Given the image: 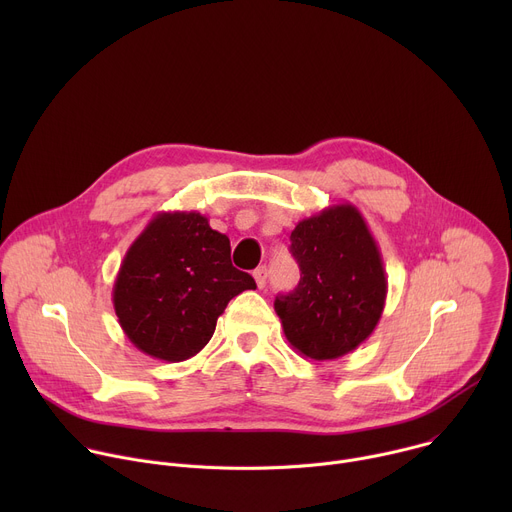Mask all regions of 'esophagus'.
Here are the masks:
<instances>
[{
    "label": "esophagus",
    "mask_w": 512,
    "mask_h": 512,
    "mask_svg": "<svg viewBox=\"0 0 512 512\" xmlns=\"http://www.w3.org/2000/svg\"><path fill=\"white\" fill-rule=\"evenodd\" d=\"M253 277H255L259 289H263V287L267 285V269H265V267H257V269L253 271Z\"/></svg>",
    "instance_id": "34e87169"
}]
</instances>
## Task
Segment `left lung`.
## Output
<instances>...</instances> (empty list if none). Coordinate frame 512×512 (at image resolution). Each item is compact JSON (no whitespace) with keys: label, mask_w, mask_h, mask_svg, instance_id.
<instances>
[{"label":"left lung","mask_w":512,"mask_h":512,"mask_svg":"<svg viewBox=\"0 0 512 512\" xmlns=\"http://www.w3.org/2000/svg\"><path fill=\"white\" fill-rule=\"evenodd\" d=\"M289 239L302 277L291 294L275 298L283 334L306 358H340L373 334L385 308L377 241L350 202L304 218Z\"/></svg>","instance_id":"obj_1"}]
</instances>
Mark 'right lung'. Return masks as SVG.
Segmentation results:
<instances>
[{
    "label": "right lung",
    "instance_id": "right-lung-1",
    "mask_svg": "<svg viewBox=\"0 0 512 512\" xmlns=\"http://www.w3.org/2000/svg\"><path fill=\"white\" fill-rule=\"evenodd\" d=\"M255 279L233 267L231 241L196 210L158 212L127 249L113 308L125 336L166 362L198 354L227 304Z\"/></svg>",
    "mask_w": 512,
    "mask_h": 512
}]
</instances>
